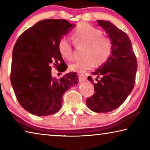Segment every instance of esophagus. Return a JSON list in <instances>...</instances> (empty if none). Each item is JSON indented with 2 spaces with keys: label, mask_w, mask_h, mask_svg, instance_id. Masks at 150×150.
Masks as SVG:
<instances>
[{
  "label": "esophagus",
  "mask_w": 150,
  "mask_h": 150,
  "mask_svg": "<svg viewBox=\"0 0 150 150\" xmlns=\"http://www.w3.org/2000/svg\"><path fill=\"white\" fill-rule=\"evenodd\" d=\"M79 82L80 83L84 82V81L87 80V78H86V77L84 75H80L79 76Z\"/></svg>",
  "instance_id": "1"
}]
</instances>
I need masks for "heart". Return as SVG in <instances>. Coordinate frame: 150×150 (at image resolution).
I'll list each match as a JSON object with an SVG mask.
<instances>
[{
	"label": "heart",
	"mask_w": 150,
	"mask_h": 150,
	"mask_svg": "<svg viewBox=\"0 0 150 150\" xmlns=\"http://www.w3.org/2000/svg\"><path fill=\"white\" fill-rule=\"evenodd\" d=\"M73 42L77 45H85L84 58L69 65L71 71L83 73L95 66L101 65L108 59L112 51L110 38L102 35L100 30L88 24H81L72 33ZM59 54L66 60L73 58L72 47L68 40L62 38L57 44Z\"/></svg>",
	"instance_id": "b5f03b06"
}]
</instances>
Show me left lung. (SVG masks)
Listing matches in <instances>:
<instances>
[{"mask_svg":"<svg viewBox=\"0 0 150 150\" xmlns=\"http://www.w3.org/2000/svg\"><path fill=\"white\" fill-rule=\"evenodd\" d=\"M105 30L112 44L110 57L92 74L97 76L94 85L95 93L86 104L95 112H108L119 107L132 91L138 68L136 55L128 35L110 22L97 20ZM101 78L98 79L99 76Z\"/></svg>","mask_w":150,"mask_h":150,"instance_id":"1","label":"left lung"}]
</instances>
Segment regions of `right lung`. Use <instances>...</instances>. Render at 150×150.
Instances as JSON below:
<instances>
[{"label": "right lung", "instance_id": "1", "mask_svg": "<svg viewBox=\"0 0 150 150\" xmlns=\"http://www.w3.org/2000/svg\"><path fill=\"white\" fill-rule=\"evenodd\" d=\"M75 26L66 20H41L22 33L14 45L11 84L20 105L32 115L44 116L57 112L63 94L77 85L75 72L59 79L52 77L51 72L52 63L58 71L67 69L57 44Z\"/></svg>", "mask_w": 150, "mask_h": 150}]
</instances>
